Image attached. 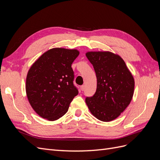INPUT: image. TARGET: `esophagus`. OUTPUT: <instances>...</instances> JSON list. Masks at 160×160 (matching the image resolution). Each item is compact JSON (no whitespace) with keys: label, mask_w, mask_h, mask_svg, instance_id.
Returning a JSON list of instances; mask_svg holds the SVG:
<instances>
[{"label":"esophagus","mask_w":160,"mask_h":160,"mask_svg":"<svg viewBox=\"0 0 160 160\" xmlns=\"http://www.w3.org/2000/svg\"><path fill=\"white\" fill-rule=\"evenodd\" d=\"M81 90L83 91L85 90V85H81Z\"/></svg>","instance_id":"obj_1"}]
</instances>
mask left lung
Masks as SVG:
<instances>
[{"label":"left lung","mask_w":160,"mask_h":160,"mask_svg":"<svg viewBox=\"0 0 160 160\" xmlns=\"http://www.w3.org/2000/svg\"><path fill=\"white\" fill-rule=\"evenodd\" d=\"M86 57L93 65L97 89L85 102L91 113L102 122H111L120 115L132 99L135 82L120 56L109 51L88 52Z\"/></svg>","instance_id":"left-lung-1"}]
</instances>
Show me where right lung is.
Listing matches in <instances>:
<instances>
[{
    "mask_svg": "<svg viewBox=\"0 0 160 160\" xmlns=\"http://www.w3.org/2000/svg\"><path fill=\"white\" fill-rule=\"evenodd\" d=\"M79 54L76 49L53 48L43 53L28 71L27 98L41 118L49 121L59 119L78 95L71 65Z\"/></svg>",
    "mask_w": 160,
    "mask_h": 160,
    "instance_id": "1",
    "label": "right lung"
}]
</instances>
